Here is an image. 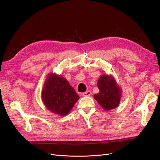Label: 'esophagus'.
Listing matches in <instances>:
<instances>
[{
	"label": "esophagus",
	"instance_id": "obj_1",
	"mask_svg": "<svg viewBox=\"0 0 160 160\" xmlns=\"http://www.w3.org/2000/svg\"><path fill=\"white\" fill-rule=\"evenodd\" d=\"M91 93L90 91H87L85 92V93H83V97H89L91 95Z\"/></svg>",
	"mask_w": 160,
	"mask_h": 160
}]
</instances>
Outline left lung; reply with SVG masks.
Returning <instances> with one entry per match:
<instances>
[{"label":"left lung","mask_w":160,"mask_h":160,"mask_svg":"<svg viewBox=\"0 0 160 160\" xmlns=\"http://www.w3.org/2000/svg\"><path fill=\"white\" fill-rule=\"evenodd\" d=\"M99 93L94 95V99L105 111L118 107L122 96V90L113 75L103 74L98 81Z\"/></svg>","instance_id":"obj_1"}]
</instances>
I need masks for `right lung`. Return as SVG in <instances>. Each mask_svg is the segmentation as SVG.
Listing matches in <instances>:
<instances>
[{"label":"right lung","mask_w":160,"mask_h":160,"mask_svg":"<svg viewBox=\"0 0 160 160\" xmlns=\"http://www.w3.org/2000/svg\"><path fill=\"white\" fill-rule=\"evenodd\" d=\"M41 98L48 110L60 116H65L73 108L79 97L63 77L50 73L45 81Z\"/></svg>","instance_id":"1"}]
</instances>
